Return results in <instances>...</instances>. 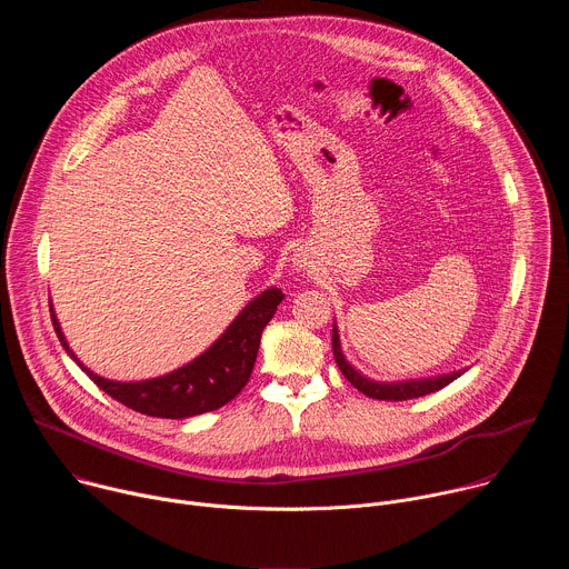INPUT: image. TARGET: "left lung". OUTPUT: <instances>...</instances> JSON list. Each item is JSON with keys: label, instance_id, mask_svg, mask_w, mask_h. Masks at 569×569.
<instances>
[{"label": "left lung", "instance_id": "1", "mask_svg": "<svg viewBox=\"0 0 569 569\" xmlns=\"http://www.w3.org/2000/svg\"><path fill=\"white\" fill-rule=\"evenodd\" d=\"M333 356H336V362H338L340 371L345 373V378H347L358 391H362L365 396L376 398V400H410V398H419V396H426V393H432V391L443 389L446 385H450L452 380H457V378L463 373V371H455V373L439 376V378L405 380V382H376V380H369V378L360 376V373L347 362V358L342 356L340 336H338V329H336V327H333Z\"/></svg>", "mask_w": 569, "mask_h": 569}]
</instances>
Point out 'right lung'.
<instances>
[{"label":"right lung","instance_id":"1","mask_svg":"<svg viewBox=\"0 0 569 569\" xmlns=\"http://www.w3.org/2000/svg\"><path fill=\"white\" fill-rule=\"evenodd\" d=\"M281 299L283 295L279 288L266 290L242 308V312L229 323V329L193 362L176 369L173 373L141 382H114L80 365L67 347L51 306L49 310L60 345L99 389L139 415L157 419H189L222 408L248 385L257 362L261 333L274 317Z\"/></svg>","mask_w":569,"mask_h":569}]
</instances>
